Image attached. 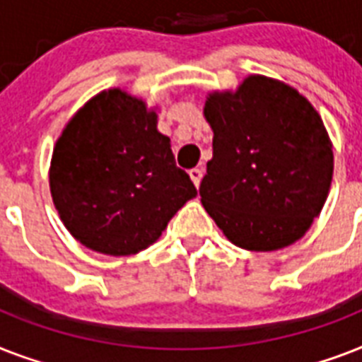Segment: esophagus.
Wrapping results in <instances>:
<instances>
[{"label":"esophagus","mask_w":362,"mask_h":362,"mask_svg":"<svg viewBox=\"0 0 362 362\" xmlns=\"http://www.w3.org/2000/svg\"><path fill=\"white\" fill-rule=\"evenodd\" d=\"M189 178H192L193 184L199 187V184H201V178H203V169H192V170H189Z\"/></svg>","instance_id":"1"}]
</instances>
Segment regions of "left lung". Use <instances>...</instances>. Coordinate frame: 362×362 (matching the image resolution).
Masks as SVG:
<instances>
[{
  "label": "left lung",
  "mask_w": 362,
  "mask_h": 362,
  "mask_svg": "<svg viewBox=\"0 0 362 362\" xmlns=\"http://www.w3.org/2000/svg\"><path fill=\"white\" fill-rule=\"evenodd\" d=\"M204 116L214 139L199 193L216 226L253 252L298 240L332 180V144L308 99L253 75L235 93H212Z\"/></svg>",
  "instance_id": "obj_1"
}]
</instances>
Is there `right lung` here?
<instances>
[{
    "label": "right lung",
    "mask_w": 362,
    "mask_h": 362,
    "mask_svg": "<svg viewBox=\"0 0 362 362\" xmlns=\"http://www.w3.org/2000/svg\"><path fill=\"white\" fill-rule=\"evenodd\" d=\"M156 124L158 116L141 99L115 88L88 101L56 142L54 204L71 235L90 250L141 252L197 195Z\"/></svg>",
    "instance_id": "right-lung-1"
}]
</instances>
